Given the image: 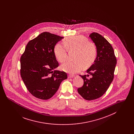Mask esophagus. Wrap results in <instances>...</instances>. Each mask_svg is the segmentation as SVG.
<instances>
[{
  "label": "esophagus",
  "mask_w": 134,
  "mask_h": 134,
  "mask_svg": "<svg viewBox=\"0 0 134 134\" xmlns=\"http://www.w3.org/2000/svg\"><path fill=\"white\" fill-rule=\"evenodd\" d=\"M74 77V75H69L68 77L69 78H73V77Z\"/></svg>",
  "instance_id": "esophagus-1"
}]
</instances>
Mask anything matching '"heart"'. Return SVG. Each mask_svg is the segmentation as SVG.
I'll list each match as a JSON object with an SVG mask.
<instances>
[{"label": "heart", "instance_id": "obj_1", "mask_svg": "<svg viewBox=\"0 0 134 134\" xmlns=\"http://www.w3.org/2000/svg\"><path fill=\"white\" fill-rule=\"evenodd\" d=\"M65 46L68 50H75V61H67L61 66V69L70 74H75L82 70L84 65L88 66L92 64L97 55L96 45L81 36L69 37L64 41ZM54 55L58 61L62 63L67 58V50L60 43L55 45Z\"/></svg>", "mask_w": 134, "mask_h": 134}]
</instances>
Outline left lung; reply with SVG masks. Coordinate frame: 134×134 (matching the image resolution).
I'll list each match as a JSON object with an SVG mask.
<instances>
[{
	"instance_id": "8db88e82",
	"label": "left lung",
	"mask_w": 134,
	"mask_h": 134,
	"mask_svg": "<svg viewBox=\"0 0 134 134\" xmlns=\"http://www.w3.org/2000/svg\"><path fill=\"white\" fill-rule=\"evenodd\" d=\"M89 37L96 47L97 56L86 71L92 77L80 75L84 84L77 90L83 98L91 100L101 97L108 89L114 79L116 59L111 45L102 35L93 32Z\"/></svg>"
}]
</instances>
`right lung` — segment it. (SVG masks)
I'll return each mask as SVG.
<instances>
[{"label":"right lung","instance_id":"right-lung-1","mask_svg":"<svg viewBox=\"0 0 134 134\" xmlns=\"http://www.w3.org/2000/svg\"><path fill=\"white\" fill-rule=\"evenodd\" d=\"M63 37L44 32L31 40L20 58V75L29 91L35 97L47 100L57 92L67 78L64 71L54 70L59 66L54 49Z\"/></svg>","mask_w":134,"mask_h":134}]
</instances>
